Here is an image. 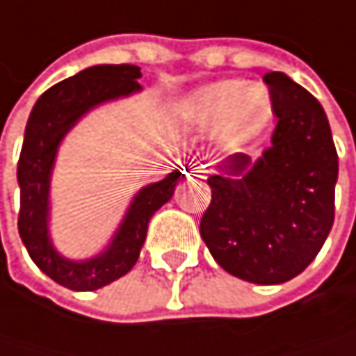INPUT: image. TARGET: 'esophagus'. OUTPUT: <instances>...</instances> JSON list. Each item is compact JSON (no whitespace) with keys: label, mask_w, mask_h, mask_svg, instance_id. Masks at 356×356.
<instances>
[{"label":"esophagus","mask_w":356,"mask_h":356,"mask_svg":"<svg viewBox=\"0 0 356 356\" xmlns=\"http://www.w3.org/2000/svg\"><path fill=\"white\" fill-rule=\"evenodd\" d=\"M188 175H196V177H202V179H204V170L200 166H196V164L188 166Z\"/></svg>","instance_id":"34e87169"}]
</instances>
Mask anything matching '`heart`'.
<instances>
[{"mask_svg":"<svg viewBox=\"0 0 356 356\" xmlns=\"http://www.w3.org/2000/svg\"><path fill=\"white\" fill-rule=\"evenodd\" d=\"M184 111L198 126H217L223 143L241 145L264 131L272 115V101L264 86L225 80L196 90Z\"/></svg>","mask_w":356,"mask_h":356,"instance_id":"b5f03b06","label":"heart"}]
</instances>
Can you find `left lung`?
<instances>
[{
    "mask_svg": "<svg viewBox=\"0 0 356 356\" xmlns=\"http://www.w3.org/2000/svg\"><path fill=\"white\" fill-rule=\"evenodd\" d=\"M278 118L272 147L245 172L243 154L211 175L200 236L215 261L243 281L278 285L304 272L334 225L338 152L321 103L281 71L264 75Z\"/></svg>",
    "mask_w": 356,
    "mask_h": 356,
    "instance_id": "1",
    "label": "left lung"
}]
</instances>
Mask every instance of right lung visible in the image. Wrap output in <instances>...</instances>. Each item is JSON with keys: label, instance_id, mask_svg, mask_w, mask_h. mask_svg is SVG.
Wrapping results in <instances>:
<instances>
[{"label": "right lung", "instance_id": "right-lung-1", "mask_svg": "<svg viewBox=\"0 0 356 356\" xmlns=\"http://www.w3.org/2000/svg\"><path fill=\"white\" fill-rule=\"evenodd\" d=\"M139 78L141 69L135 65L88 67L48 88L38 99L24 129L16 172L20 186L18 234L38 268L54 283L73 291L101 289L137 264L152 215L170 200L177 179L181 177L179 170H175L166 179L143 188L133 200L109 249L99 257L69 261L52 249L48 238V188L60 139L95 105L139 90Z\"/></svg>", "mask_w": 356, "mask_h": 356}]
</instances>
